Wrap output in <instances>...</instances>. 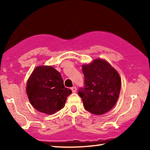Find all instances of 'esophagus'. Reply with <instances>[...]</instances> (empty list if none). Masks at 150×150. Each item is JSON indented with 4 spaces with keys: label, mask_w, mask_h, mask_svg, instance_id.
I'll return each instance as SVG.
<instances>
[{
    "label": "esophagus",
    "mask_w": 150,
    "mask_h": 150,
    "mask_svg": "<svg viewBox=\"0 0 150 150\" xmlns=\"http://www.w3.org/2000/svg\"><path fill=\"white\" fill-rule=\"evenodd\" d=\"M71 89L73 93H75L77 91V88H76V87H73L71 88Z\"/></svg>",
    "instance_id": "esophagus-1"
}]
</instances>
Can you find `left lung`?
<instances>
[{"label":"left lung","mask_w":150,"mask_h":150,"mask_svg":"<svg viewBox=\"0 0 150 150\" xmlns=\"http://www.w3.org/2000/svg\"><path fill=\"white\" fill-rule=\"evenodd\" d=\"M85 87L79 90L85 110L96 115L107 112L116 105L121 88V78L107 61L95 59L82 65Z\"/></svg>","instance_id":"left-lung-1"}]
</instances>
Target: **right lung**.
Masks as SVG:
<instances>
[{
    "mask_svg": "<svg viewBox=\"0 0 150 150\" xmlns=\"http://www.w3.org/2000/svg\"><path fill=\"white\" fill-rule=\"evenodd\" d=\"M26 94L33 107L52 115L65 106L72 91L64 87L62 75L51 65H39L28 79Z\"/></svg>",
    "mask_w": 150,
    "mask_h": 150,
    "instance_id": "right-lung-1",
    "label": "right lung"
}]
</instances>
